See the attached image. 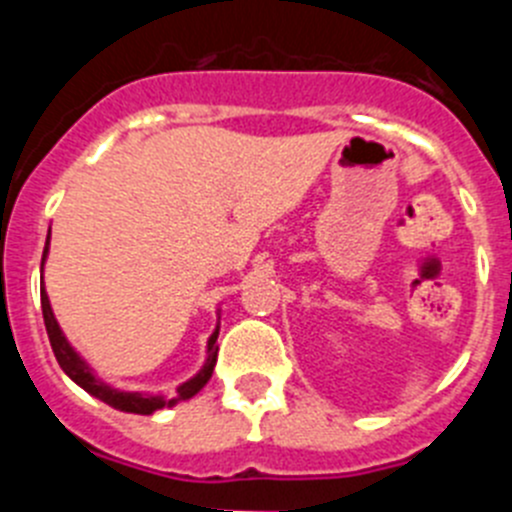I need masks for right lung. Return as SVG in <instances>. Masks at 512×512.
Segmentation results:
<instances>
[{
  "label": "right lung",
  "instance_id": "right-lung-1",
  "mask_svg": "<svg viewBox=\"0 0 512 512\" xmlns=\"http://www.w3.org/2000/svg\"><path fill=\"white\" fill-rule=\"evenodd\" d=\"M48 243H51V233H48V241H45V251H43V261H40V271H43L45 259H48ZM40 305H43V320H45V330H48V341H51L53 354H56V361L61 364V369L79 384L81 390L89 392L92 397L97 400L107 402L110 408L122 410V413H135V415H153L156 410H164V408H174L176 402L189 400L194 397L197 392L210 382L212 377V369H215V361H217V333H220V325L212 330L210 341H207V359L202 364V369L194 374L192 379H187L184 384L176 387V397L166 400L164 395H151V392H125V390H117V387H110L107 382L94 374L92 366L87 364V359L76 351L74 346L69 343V338L63 336L61 325H58L56 315H53V307L51 300H48V292L45 287L40 284Z\"/></svg>",
  "mask_w": 512,
  "mask_h": 512
}]
</instances>
